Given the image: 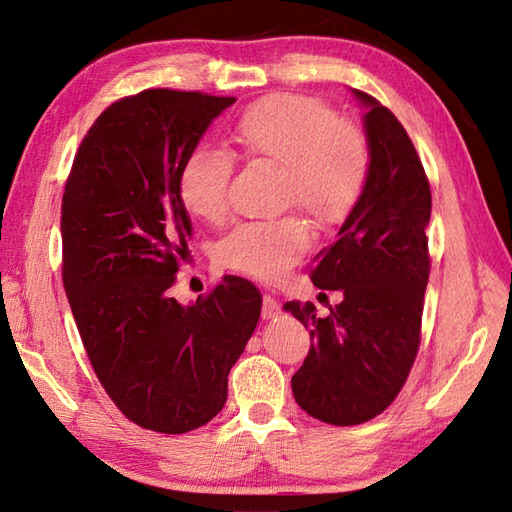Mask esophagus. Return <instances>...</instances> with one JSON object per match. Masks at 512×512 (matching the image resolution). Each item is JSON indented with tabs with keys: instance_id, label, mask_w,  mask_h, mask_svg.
Listing matches in <instances>:
<instances>
[{
	"instance_id": "1",
	"label": "esophagus",
	"mask_w": 512,
	"mask_h": 512,
	"mask_svg": "<svg viewBox=\"0 0 512 512\" xmlns=\"http://www.w3.org/2000/svg\"><path fill=\"white\" fill-rule=\"evenodd\" d=\"M260 314H263L265 321H272V318H276L278 314H281V305L276 303L274 296L265 294L263 296V310H260Z\"/></svg>"
}]
</instances>
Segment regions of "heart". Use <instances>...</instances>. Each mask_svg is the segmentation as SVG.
Segmentation results:
<instances>
[{"label": "heart", "mask_w": 512, "mask_h": 512, "mask_svg": "<svg viewBox=\"0 0 512 512\" xmlns=\"http://www.w3.org/2000/svg\"><path fill=\"white\" fill-rule=\"evenodd\" d=\"M231 140L247 158L281 165L285 196L321 223H339L361 198L370 173V147L354 122L305 95H272L240 115ZM234 162L227 153L200 147L180 169V200L191 216L220 220ZM310 234L301 218L238 225L220 243V260L236 272L276 281L305 254Z\"/></svg>", "instance_id": "1"}]
</instances>
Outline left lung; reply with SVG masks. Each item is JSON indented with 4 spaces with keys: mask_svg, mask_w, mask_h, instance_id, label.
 Returning <instances> with one entry per match:
<instances>
[{
    "mask_svg": "<svg viewBox=\"0 0 512 512\" xmlns=\"http://www.w3.org/2000/svg\"><path fill=\"white\" fill-rule=\"evenodd\" d=\"M365 106L370 173L336 240L318 252L312 283L339 289L327 316L312 303L283 305L312 336L292 376L298 406L332 426H356L390 406L406 383L421 341L430 256V185L406 129L372 95Z\"/></svg>",
    "mask_w": 512,
    "mask_h": 512,
    "instance_id": "1",
    "label": "left lung"
}]
</instances>
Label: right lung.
<instances>
[{
  "label": "right lung",
  "mask_w": 512,
  "mask_h": 512,
  "mask_svg": "<svg viewBox=\"0 0 512 512\" xmlns=\"http://www.w3.org/2000/svg\"><path fill=\"white\" fill-rule=\"evenodd\" d=\"M234 102L171 89L113 102L84 136L62 196V281L84 350L124 417L165 435L223 410L263 305L238 276L191 305L169 294L194 231L180 169Z\"/></svg>",
  "instance_id": "right-lung-1"
}]
</instances>
